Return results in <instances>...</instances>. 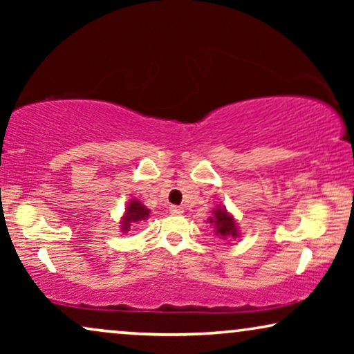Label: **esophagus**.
Returning <instances> with one entry per match:
<instances>
[{"mask_svg":"<svg viewBox=\"0 0 354 354\" xmlns=\"http://www.w3.org/2000/svg\"><path fill=\"white\" fill-rule=\"evenodd\" d=\"M169 212H171V214H182L183 212V209L180 206H169Z\"/></svg>","mask_w":354,"mask_h":354,"instance_id":"obj_1","label":"esophagus"}]
</instances>
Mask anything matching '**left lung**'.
Instances as JSON below:
<instances>
[{
    "instance_id": "left-lung-1",
    "label": "left lung",
    "mask_w": 354,
    "mask_h": 354,
    "mask_svg": "<svg viewBox=\"0 0 354 354\" xmlns=\"http://www.w3.org/2000/svg\"><path fill=\"white\" fill-rule=\"evenodd\" d=\"M212 214L214 216L209 217L207 222L214 225L216 235H219L221 239H236L239 236V227H236L234 216L229 214L225 207H214Z\"/></svg>"
}]
</instances>
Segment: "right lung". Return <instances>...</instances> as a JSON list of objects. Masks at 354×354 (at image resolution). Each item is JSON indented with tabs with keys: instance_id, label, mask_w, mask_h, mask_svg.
<instances>
[{
	"instance_id": "1",
	"label": "right lung",
	"mask_w": 354,
	"mask_h": 354,
	"mask_svg": "<svg viewBox=\"0 0 354 354\" xmlns=\"http://www.w3.org/2000/svg\"><path fill=\"white\" fill-rule=\"evenodd\" d=\"M148 216H149V209L143 205L142 201L130 200L127 207H125V214L122 216V221H120V229H122V232L125 234V232H129L132 222L147 221Z\"/></svg>"
}]
</instances>
